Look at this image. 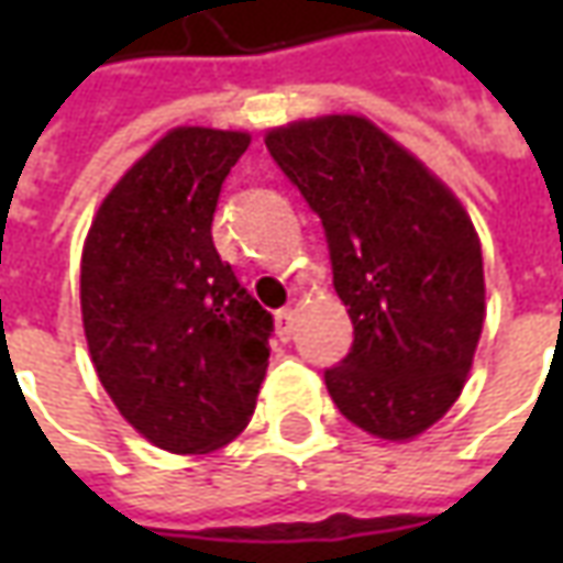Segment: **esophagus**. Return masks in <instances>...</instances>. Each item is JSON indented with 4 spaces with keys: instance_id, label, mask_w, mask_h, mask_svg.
<instances>
[{
    "instance_id": "1",
    "label": "esophagus",
    "mask_w": 563,
    "mask_h": 563,
    "mask_svg": "<svg viewBox=\"0 0 563 563\" xmlns=\"http://www.w3.org/2000/svg\"><path fill=\"white\" fill-rule=\"evenodd\" d=\"M274 319H277V334H280L283 341H289V338H292V329H295L292 307H283V310H277V313H274Z\"/></svg>"
}]
</instances>
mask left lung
I'll use <instances>...</instances> for the list:
<instances>
[{
    "mask_svg": "<svg viewBox=\"0 0 563 563\" xmlns=\"http://www.w3.org/2000/svg\"><path fill=\"white\" fill-rule=\"evenodd\" d=\"M268 153L322 220L353 346L331 401L383 440H410L464 389L483 334V250L467 210L365 117L271 129Z\"/></svg>",
    "mask_w": 563,
    "mask_h": 563,
    "instance_id": "left-lung-1",
    "label": "left lung"
}]
</instances>
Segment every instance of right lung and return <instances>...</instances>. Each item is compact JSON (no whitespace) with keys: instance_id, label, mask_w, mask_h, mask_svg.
Instances as JSON below:
<instances>
[{"instance_id":"1","label":"right lung","mask_w":563,"mask_h":563,"mask_svg":"<svg viewBox=\"0 0 563 563\" xmlns=\"http://www.w3.org/2000/svg\"><path fill=\"white\" fill-rule=\"evenodd\" d=\"M246 147V132L172 129L108 192L80 258L96 374L123 419L177 455L241 434L268 371L274 319L210 234Z\"/></svg>"}]
</instances>
